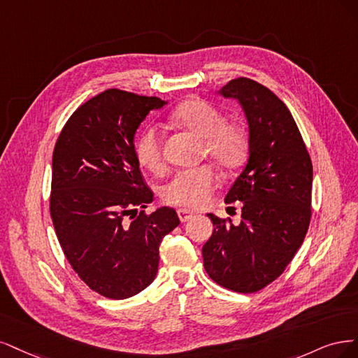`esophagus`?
<instances>
[{
  "instance_id": "1",
  "label": "esophagus",
  "mask_w": 358,
  "mask_h": 358,
  "mask_svg": "<svg viewBox=\"0 0 358 358\" xmlns=\"http://www.w3.org/2000/svg\"><path fill=\"white\" fill-rule=\"evenodd\" d=\"M177 214H178V218L181 220V223H186V222L192 220V218L194 217L193 213H190V211H187V210H184V208H180V210L177 211Z\"/></svg>"
}]
</instances>
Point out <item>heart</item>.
I'll list each match as a JSON object with an SVG mask.
<instances>
[{
  "label": "heart",
  "instance_id": "obj_1",
  "mask_svg": "<svg viewBox=\"0 0 358 358\" xmlns=\"http://www.w3.org/2000/svg\"><path fill=\"white\" fill-rule=\"evenodd\" d=\"M171 120L202 140L203 153L223 168H235L245 157L247 135L236 123L224 122L222 113L210 102L190 98L171 113ZM136 157L147 169L164 168L162 134L156 126H147L136 138ZM218 184V174L211 165L176 172L164 187V199L172 205L202 208Z\"/></svg>",
  "mask_w": 358,
  "mask_h": 358
}]
</instances>
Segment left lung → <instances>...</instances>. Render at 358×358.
Wrapping results in <instances>:
<instances>
[{
	"instance_id": "1",
	"label": "left lung",
	"mask_w": 358,
	"mask_h": 358,
	"mask_svg": "<svg viewBox=\"0 0 358 358\" xmlns=\"http://www.w3.org/2000/svg\"><path fill=\"white\" fill-rule=\"evenodd\" d=\"M236 99L248 123V160L224 201L242 202L241 223L214 214L202 247L210 278L229 290L255 293L292 262L308 232L313 164L285 103L272 90L239 77L217 92Z\"/></svg>"
}]
</instances>
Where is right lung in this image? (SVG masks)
I'll return each instance as SVG.
<instances>
[{"label":"right lung","instance_id":"obj_1","mask_svg":"<svg viewBox=\"0 0 358 358\" xmlns=\"http://www.w3.org/2000/svg\"><path fill=\"white\" fill-rule=\"evenodd\" d=\"M166 101L108 89L78 107L52 159L50 214L73 269L94 292L128 299L153 282L159 245L180 224L174 208L153 202L143 181L135 134Z\"/></svg>","mask_w":358,"mask_h":358}]
</instances>
